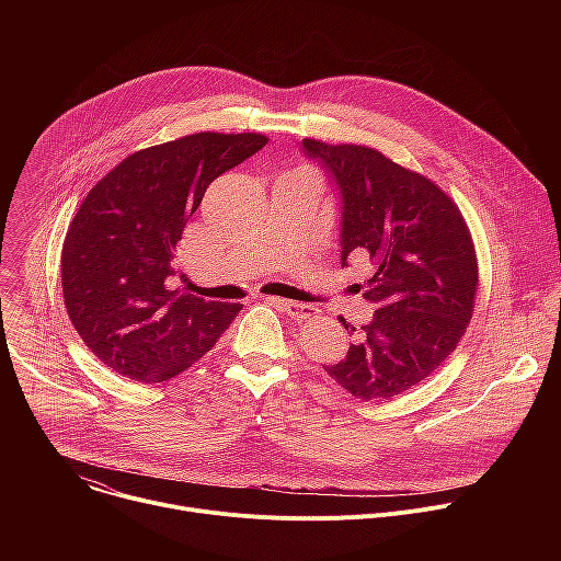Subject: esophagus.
Wrapping results in <instances>:
<instances>
[{"mask_svg": "<svg viewBox=\"0 0 561 561\" xmlns=\"http://www.w3.org/2000/svg\"><path fill=\"white\" fill-rule=\"evenodd\" d=\"M266 301L275 304L279 310H284L286 314H290L293 319H312L317 317V308L310 304H299V301H288L282 297H266Z\"/></svg>", "mask_w": 561, "mask_h": 561, "instance_id": "esophagus-1", "label": "esophagus"}]
</instances>
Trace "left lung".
<instances>
[{"label": "left lung", "mask_w": 561, "mask_h": 561, "mask_svg": "<svg viewBox=\"0 0 561 561\" xmlns=\"http://www.w3.org/2000/svg\"><path fill=\"white\" fill-rule=\"evenodd\" d=\"M301 144L340 188L342 266L364 260L368 279L355 286L377 308L346 359L324 370L366 402L397 397L442 366L470 322L479 279L470 230L435 182L383 152Z\"/></svg>", "instance_id": "obj_1"}]
</instances>
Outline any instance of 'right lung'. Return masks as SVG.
Returning <instances> with one entry per match:
<instances>
[{"mask_svg": "<svg viewBox=\"0 0 561 561\" xmlns=\"http://www.w3.org/2000/svg\"><path fill=\"white\" fill-rule=\"evenodd\" d=\"M268 144L262 133H195L128 154L77 208L61 249V290L82 342L115 373L167 381L232 324L242 304L171 284L191 215L213 180Z\"/></svg>", "mask_w": 561, "mask_h": 561, "instance_id": "add662e5", "label": "right lung"}]
</instances>
